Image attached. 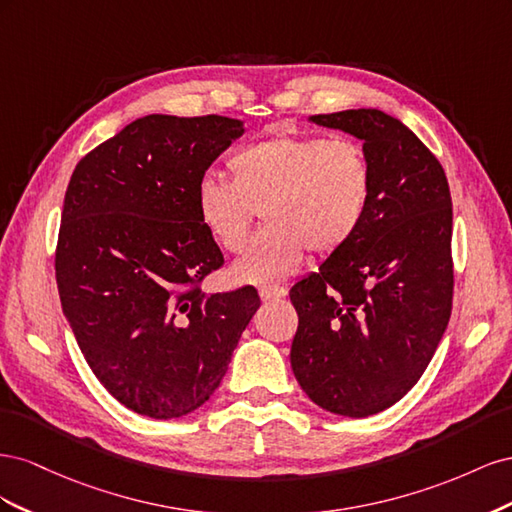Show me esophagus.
I'll return each instance as SVG.
<instances>
[{
    "label": "esophagus",
    "mask_w": 512,
    "mask_h": 512,
    "mask_svg": "<svg viewBox=\"0 0 512 512\" xmlns=\"http://www.w3.org/2000/svg\"><path fill=\"white\" fill-rule=\"evenodd\" d=\"M260 297L262 301H277L286 297V288L282 286H260Z\"/></svg>",
    "instance_id": "obj_1"
}]
</instances>
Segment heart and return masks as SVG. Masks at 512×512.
<instances>
[{"label":"heart","instance_id":"obj_1","mask_svg":"<svg viewBox=\"0 0 512 512\" xmlns=\"http://www.w3.org/2000/svg\"><path fill=\"white\" fill-rule=\"evenodd\" d=\"M230 179L207 175L196 188L198 218L226 252L243 250L262 209L267 228L247 245L232 273L239 282L275 284L299 269L309 250L333 256L359 235L374 175L365 149L346 138L280 134L232 153Z\"/></svg>","mask_w":512,"mask_h":512}]
</instances>
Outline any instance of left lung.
Segmentation results:
<instances>
[{"label": "left lung", "mask_w": 512, "mask_h": 512, "mask_svg": "<svg viewBox=\"0 0 512 512\" xmlns=\"http://www.w3.org/2000/svg\"><path fill=\"white\" fill-rule=\"evenodd\" d=\"M363 141L367 218L342 252L290 288V365L307 397L350 418L382 412L423 376L453 307V200L438 158L376 108L314 115Z\"/></svg>", "instance_id": "1"}]
</instances>
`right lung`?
<instances>
[{
    "label": "right lung",
    "instance_id": "right-lung-1",
    "mask_svg": "<svg viewBox=\"0 0 512 512\" xmlns=\"http://www.w3.org/2000/svg\"><path fill=\"white\" fill-rule=\"evenodd\" d=\"M241 134L230 117L147 115L70 177L55 247L61 307L104 389L143 416L203 406L260 305L254 286L200 288L224 254L196 188Z\"/></svg>",
    "mask_w": 512,
    "mask_h": 512
}]
</instances>
